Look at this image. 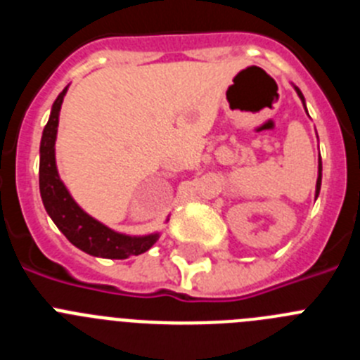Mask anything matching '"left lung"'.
Listing matches in <instances>:
<instances>
[{
  "label": "left lung",
  "instance_id": "left-lung-1",
  "mask_svg": "<svg viewBox=\"0 0 360 360\" xmlns=\"http://www.w3.org/2000/svg\"><path fill=\"white\" fill-rule=\"evenodd\" d=\"M295 91H297V95H299V97H301V101H303V104H304L303 94H301V91H299L297 88H295ZM321 171H323V165H321V157H319V176H317V187H316V195H319V189H321ZM316 198H317V196H316Z\"/></svg>",
  "mask_w": 360,
  "mask_h": 360
}]
</instances>
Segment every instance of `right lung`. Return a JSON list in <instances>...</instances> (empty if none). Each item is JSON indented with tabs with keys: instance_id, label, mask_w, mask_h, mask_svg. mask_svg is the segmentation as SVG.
<instances>
[{
	"instance_id": "add662e5",
	"label": "right lung",
	"mask_w": 360,
	"mask_h": 360,
	"mask_svg": "<svg viewBox=\"0 0 360 360\" xmlns=\"http://www.w3.org/2000/svg\"><path fill=\"white\" fill-rule=\"evenodd\" d=\"M66 88L56 98L50 113L49 124L44 126L43 139H41V160H39V191L43 205L57 229L68 238L77 249L86 254L110 259H126L129 256H139L153 247L158 240V234L131 238L111 231L106 225L86 214L77 203L73 202L65 184L57 174L56 167V135L59 126V111H61L63 98Z\"/></svg>"
}]
</instances>
